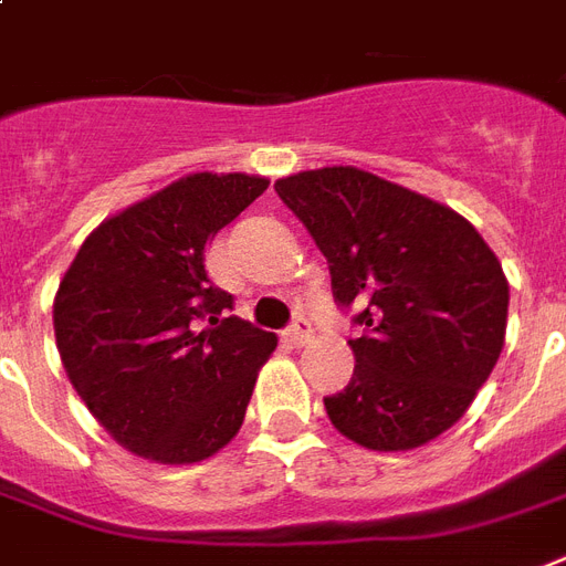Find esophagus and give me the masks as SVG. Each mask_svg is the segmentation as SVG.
I'll return each instance as SVG.
<instances>
[{
  "mask_svg": "<svg viewBox=\"0 0 566 566\" xmlns=\"http://www.w3.org/2000/svg\"><path fill=\"white\" fill-rule=\"evenodd\" d=\"M284 338L291 340L293 347H302V344H308L312 340V323L305 321V317H296L291 323V329L284 332Z\"/></svg>",
  "mask_w": 566,
  "mask_h": 566,
  "instance_id": "esophagus-1",
  "label": "esophagus"
}]
</instances>
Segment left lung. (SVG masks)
Masks as SVG:
<instances>
[{
	"label": "left lung",
	"mask_w": 566,
	"mask_h": 566,
	"mask_svg": "<svg viewBox=\"0 0 566 566\" xmlns=\"http://www.w3.org/2000/svg\"><path fill=\"white\" fill-rule=\"evenodd\" d=\"M326 258L353 321L350 382L323 398L338 433L409 451L446 433L493 374L507 329V279L469 219L356 166L275 180Z\"/></svg>",
	"instance_id": "1"
}]
</instances>
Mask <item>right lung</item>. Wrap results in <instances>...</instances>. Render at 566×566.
<instances>
[{
    "instance_id": "obj_1",
    "label": "right lung",
    "mask_w": 566,
    "mask_h": 566,
    "mask_svg": "<svg viewBox=\"0 0 566 566\" xmlns=\"http://www.w3.org/2000/svg\"><path fill=\"white\" fill-rule=\"evenodd\" d=\"M270 187L196 171L85 237L53 302L55 347L82 403L118 446L154 463H201L243 424L273 332L228 317L205 249Z\"/></svg>"
}]
</instances>
